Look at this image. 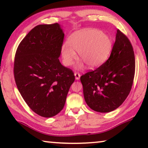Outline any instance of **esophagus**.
<instances>
[{"label": "esophagus", "mask_w": 148, "mask_h": 148, "mask_svg": "<svg viewBox=\"0 0 148 148\" xmlns=\"http://www.w3.org/2000/svg\"><path fill=\"white\" fill-rule=\"evenodd\" d=\"M74 76H75V78H76V79L78 80L79 79L80 76H81V75H80V74L78 73V72H76V73H74Z\"/></svg>", "instance_id": "esophagus-1"}]
</instances>
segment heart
I'll return each instance as SVG.
<instances>
[{
	"label": "heart",
	"instance_id": "1",
	"mask_svg": "<svg viewBox=\"0 0 148 148\" xmlns=\"http://www.w3.org/2000/svg\"><path fill=\"white\" fill-rule=\"evenodd\" d=\"M113 42L109 35L96 29H87L75 32L69 37L68 43L62 44L61 56L65 66H71L77 59L78 52L81 59L77 69L86 64L89 69H95L104 63L110 56Z\"/></svg>",
	"mask_w": 148,
	"mask_h": 148
}]
</instances>
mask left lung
Returning <instances> with one entry per match:
<instances>
[{"mask_svg": "<svg viewBox=\"0 0 148 148\" xmlns=\"http://www.w3.org/2000/svg\"><path fill=\"white\" fill-rule=\"evenodd\" d=\"M135 58L129 38L117 30L108 59L99 68L80 77L84 99L90 108L106 113L121 106L131 91Z\"/></svg>", "mask_w": 148, "mask_h": 148, "instance_id": "obj_1", "label": "left lung"}]
</instances>
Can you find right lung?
I'll use <instances>...</instances> for the list:
<instances>
[{"label": "right lung", "mask_w": 148, "mask_h": 148, "mask_svg": "<svg viewBox=\"0 0 148 148\" xmlns=\"http://www.w3.org/2000/svg\"><path fill=\"white\" fill-rule=\"evenodd\" d=\"M64 36L58 23L39 25L22 40L15 56L17 89L30 108L44 117L61 111L75 79L59 59Z\"/></svg>", "instance_id": "add662e5"}]
</instances>
